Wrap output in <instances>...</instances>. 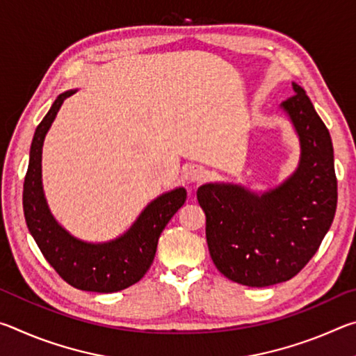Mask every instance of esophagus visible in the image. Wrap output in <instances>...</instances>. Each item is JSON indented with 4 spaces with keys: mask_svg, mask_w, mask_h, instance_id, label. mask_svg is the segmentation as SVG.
<instances>
[{
    "mask_svg": "<svg viewBox=\"0 0 356 356\" xmlns=\"http://www.w3.org/2000/svg\"><path fill=\"white\" fill-rule=\"evenodd\" d=\"M207 176V171L204 166L200 165H190L185 168V179L188 180L191 184H197V182H202L204 179Z\"/></svg>",
    "mask_w": 356,
    "mask_h": 356,
    "instance_id": "1",
    "label": "esophagus"
}]
</instances>
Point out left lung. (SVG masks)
Instances as JSON below:
<instances>
[{
    "instance_id": "obj_1",
    "label": "left lung",
    "mask_w": 356,
    "mask_h": 356,
    "mask_svg": "<svg viewBox=\"0 0 356 356\" xmlns=\"http://www.w3.org/2000/svg\"><path fill=\"white\" fill-rule=\"evenodd\" d=\"M280 105L300 143L298 166L280 185L251 191L242 184L210 182L196 191L216 268L227 280L267 287L293 278L316 254L337 202L333 143L305 89Z\"/></svg>"
}]
</instances>
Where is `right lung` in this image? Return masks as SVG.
Masks as SVG:
<instances>
[{
    "instance_id": "1",
    "label": "right lung",
    "mask_w": 356,
    "mask_h": 356,
    "mask_svg": "<svg viewBox=\"0 0 356 356\" xmlns=\"http://www.w3.org/2000/svg\"><path fill=\"white\" fill-rule=\"evenodd\" d=\"M78 89L59 94L34 131L23 185V212L42 254L70 286L88 292L110 293L140 281L155 257L160 234L184 206L186 190L177 186L156 196L127 231L108 242H86L61 226L48 207L42 185V147L64 100Z\"/></svg>"
}]
</instances>
